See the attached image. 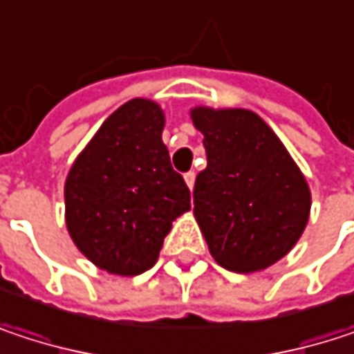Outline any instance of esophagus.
Wrapping results in <instances>:
<instances>
[{
	"instance_id": "esophagus-1",
	"label": "esophagus",
	"mask_w": 354,
	"mask_h": 354,
	"mask_svg": "<svg viewBox=\"0 0 354 354\" xmlns=\"http://www.w3.org/2000/svg\"><path fill=\"white\" fill-rule=\"evenodd\" d=\"M184 180H186L188 188L192 190V188H194V180H196V174H194V172H186V174H184Z\"/></svg>"
}]
</instances>
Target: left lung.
<instances>
[{
	"label": "left lung",
	"mask_w": 354,
	"mask_h": 354,
	"mask_svg": "<svg viewBox=\"0 0 354 354\" xmlns=\"http://www.w3.org/2000/svg\"><path fill=\"white\" fill-rule=\"evenodd\" d=\"M207 168L194 182V217L211 256L227 270L256 272L301 238L312 196L281 139L252 110L194 108Z\"/></svg>",
	"instance_id": "left-lung-1"
}]
</instances>
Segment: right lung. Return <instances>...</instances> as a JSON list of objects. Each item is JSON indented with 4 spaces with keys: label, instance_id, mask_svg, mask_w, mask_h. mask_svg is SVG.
Instances as JSON below:
<instances>
[{
    "label": "right lung",
    "instance_id": "right-lung-1",
    "mask_svg": "<svg viewBox=\"0 0 354 354\" xmlns=\"http://www.w3.org/2000/svg\"><path fill=\"white\" fill-rule=\"evenodd\" d=\"M164 112L135 98L114 110L65 182L71 240L96 266L135 277L151 268L190 190L162 141Z\"/></svg>",
    "mask_w": 354,
    "mask_h": 354
}]
</instances>
